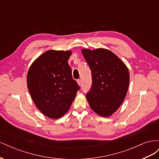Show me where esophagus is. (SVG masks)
<instances>
[{
	"label": "esophagus",
	"mask_w": 159,
	"mask_h": 159,
	"mask_svg": "<svg viewBox=\"0 0 159 159\" xmlns=\"http://www.w3.org/2000/svg\"><path fill=\"white\" fill-rule=\"evenodd\" d=\"M77 82H78V84L79 85H81V81L80 80H77Z\"/></svg>",
	"instance_id": "esophagus-1"
}]
</instances>
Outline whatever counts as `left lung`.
<instances>
[{
  "label": "left lung",
  "mask_w": 159,
  "mask_h": 159,
  "mask_svg": "<svg viewBox=\"0 0 159 159\" xmlns=\"http://www.w3.org/2000/svg\"><path fill=\"white\" fill-rule=\"evenodd\" d=\"M92 74V86L86 94L90 107L102 117H109L121 106L129 85L124 62L109 50L82 49Z\"/></svg>",
  "instance_id": "1"
}]
</instances>
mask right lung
<instances>
[{
    "label": "right lung",
    "instance_id": "add662e5",
    "mask_svg": "<svg viewBox=\"0 0 159 159\" xmlns=\"http://www.w3.org/2000/svg\"><path fill=\"white\" fill-rule=\"evenodd\" d=\"M71 54V51H46L28 71L27 86L33 102L51 119L60 118L68 112L80 89L68 63Z\"/></svg>",
    "mask_w": 159,
    "mask_h": 159
}]
</instances>
